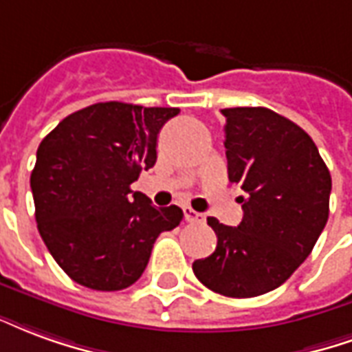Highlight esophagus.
I'll return each instance as SVG.
<instances>
[{"instance_id":"1","label":"esophagus","mask_w":352,"mask_h":352,"mask_svg":"<svg viewBox=\"0 0 352 352\" xmlns=\"http://www.w3.org/2000/svg\"><path fill=\"white\" fill-rule=\"evenodd\" d=\"M184 215H186L187 223H204V215L195 212L193 208H184Z\"/></svg>"}]
</instances>
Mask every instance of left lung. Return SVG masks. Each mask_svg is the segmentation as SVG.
<instances>
[{"label": "left lung", "instance_id": "8db88e82", "mask_svg": "<svg viewBox=\"0 0 352 352\" xmlns=\"http://www.w3.org/2000/svg\"><path fill=\"white\" fill-rule=\"evenodd\" d=\"M229 179L248 193L238 227L208 217L215 251L193 263L210 291L253 298L291 278L328 221L332 178L296 123L264 107L221 110Z\"/></svg>", "mask_w": 352, "mask_h": 352}]
</instances>
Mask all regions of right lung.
Listing matches in <instances>:
<instances>
[{
	"mask_svg": "<svg viewBox=\"0 0 352 352\" xmlns=\"http://www.w3.org/2000/svg\"><path fill=\"white\" fill-rule=\"evenodd\" d=\"M179 109L109 101L63 118L39 144L32 193L37 229L61 270L94 291L137 281L178 206L155 208L131 184L157 159V135Z\"/></svg>",
	"mask_w": 352,
	"mask_h": 352,
	"instance_id": "obj_1",
	"label": "right lung"
}]
</instances>
